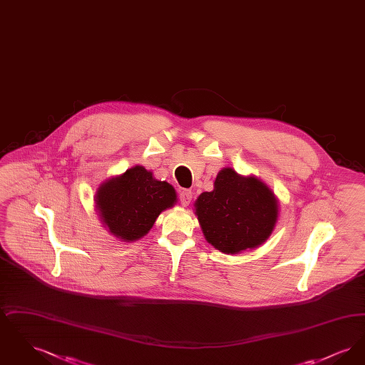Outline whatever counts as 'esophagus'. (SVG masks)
Wrapping results in <instances>:
<instances>
[{
  "mask_svg": "<svg viewBox=\"0 0 365 365\" xmlns=\"http://www.w3.org/2000/svg\"><path fill=\"white\" fill-rule=\"evenodd\" d=\"M191 198H192V192L191 190H182L179 194V200H180V204L183 207H189V204L191 202Z\"/></svg>",
  "mask_w": 365,
  "mask_h": 365,
  "instance_id": "1",
  "label": "esophagus"
}]
</instances>
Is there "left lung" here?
Here are the masks:
<instances>
[{"label":"left lung","mask_w":365,"mask_h":365,"mask_svg":"<svg viewBox=\"0 0 365 365\" xmlns=\"http://www.w3.org/2000/svg\"><path fill=\"white\" fill-rule=\"evenodd\" d=\"M195 215L204 237L227 255H237L265 242L279 215L275 194L256 176H242L223 168L213 190L200 194Z\"/></svg>","instance_id":"left-lung-1"}]
</instances>
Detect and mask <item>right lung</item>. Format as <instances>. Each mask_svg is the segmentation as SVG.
<instances>
[{
	"instance_id": "right-lung-1",
	"label": "right lung",
	"mask_w": 365,
	"mask_h": 365,
	"mask_svg": "<svg viewBox=\"0 0 365 365\" xmlns=\"http://www.w3.org/2000/svg\"><path fill=\"white\" fill-rule=\"evenodd\" d=\"M105 228L116 238L133 242L145 237L158 215L176 202L175 189L140 165L105 180L94 197Z\"/></svg>"
}]
</instances>
